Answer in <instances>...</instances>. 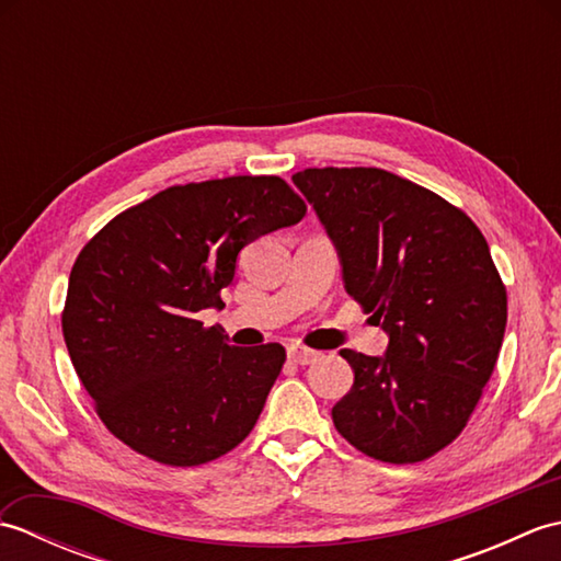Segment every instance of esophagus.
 Masks as SVG:
<instances>
[{
    "instance_id": "1",
    "label": "esophagus",
    "mask_w": 561,
    "mask_h": 561,
    "mask_svg": "<svg viewBox=\"0 0 561 561\" xmlns=\"http://www.w3.org/2000/svg\"><path fill=\"white\" fill-rule=\"evenodd\" d=\"M289 359L294 364L306 366V364H313L318 359V352L316 350H308V347H299V344H294V347H289Z\"/></svg>"
}]
</instances>
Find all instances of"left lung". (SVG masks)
Segmentation results:
<instances>
[{"mask_svg": "<svg viewBox=\"0 0 561 561\" xmlns=\"http://www.w3.org/2000/svg\"><path fill=\"white\" fill-rule=\"evenodd\" d=\"M294 185L337 248L344 289L388 332L383 356L340 354L354 386L332 422L383 462H420L468 424L506 330V287L462 209L383 169H306Z\"/></svg>", "mask_w": 561, "mask_h": 561, "instance_id": "obj_1", "label": "left lung"}]
</instances>
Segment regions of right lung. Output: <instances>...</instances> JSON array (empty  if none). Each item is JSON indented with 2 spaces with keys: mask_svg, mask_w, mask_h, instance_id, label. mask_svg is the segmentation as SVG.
Masks as SVG:
<instances>
[{
  "mask_svg": "<svg viewBox=\"0 0 561 561\" xmlns=\"http://www.w3.org/2000/svg\"><path fill=\"white\" fill-rule=\"evenodd\" d=\"M304 217L306 202L279 175H231L165 187L81 248L62 335L115 438L193 468L253 432L287 352L231 347L197 313L224 306L248 243Z\"/></svg>",
  "mask_w": 561,
  "mask_h": 561,
  "instance_id": "1",
  "label": "right lung"
}]
</instances>
